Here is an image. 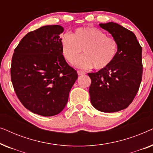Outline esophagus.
I'll use <instances>...</instances> for the list:
<instances>
[{
    "instance_id": "obj_1",
    "label": "esophagus",
    "mask_w": 153,
    "mask_h": 153,
    "mask_svg": "<svg viewBox=\"0 0 153 153\" xmlns=\"http://www.w3.org/2000/svg\"><path fill=\"white\" fill-rule=\"evenodd\" d=\"M77 74H78V75H85V73L83 72V71L77 70Z\"/></svg>"
}]
</instances>
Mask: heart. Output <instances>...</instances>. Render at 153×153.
I'll return each instance as SVG.
<instances>
[{"label": "heart", "instance_id": "obj_1", "mask_svg": "<svg viewBox=\"0 0 153 153\" xmlns=\"http://www.w3.org/2000/svg\"><path fill=\"white\" fill-rule=\"evenodd\" d=\"M80 68L102 70L109 67L116 58L118 43L112 37L95 27L77 28L72 35L66 33L62 37V52L70 63Z\"/></svg>", "mask_w": 153, "mask_h": 153}]
</instances>
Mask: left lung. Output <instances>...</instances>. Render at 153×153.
<instances>
[{"instance_id": "left-lung-1", "label": "left lung", "mask_w": 153, "mask_h": 153, "mask_svg": "<svg viewBox=\"0 0 153 153\" xmlns=\"http://www.w3.org/2000/svg\"><path fill=\"white\" fill-rule=\"evenodd\" d=\"M116 39L118 51L108 68L88 73L91 102L102 112L125 109L132 102L142 80V47L134 33L114 22L100 24Z\"/></svg>"}]
</instances>
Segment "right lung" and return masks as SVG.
I'll return each instance as SVG.
<instances>
[{
    "instance_id": "1",
    "label": "right lung",
    "mask_w": 153,
    "mask_h": 153,
    "mask_svg": "<svg viewBox=\"0 0 153 153\" xmlns=\"http://www.w3.org/2000/svg\"><path fill=\"white\" fill-rule=\"evenodd\" d=\"M63 30L51 25L29 32L12 56L10 74L16 95L27 109L42 116L63 110L78 78L62 55L59 35Z\"/></svg>"
}]
</instances>
